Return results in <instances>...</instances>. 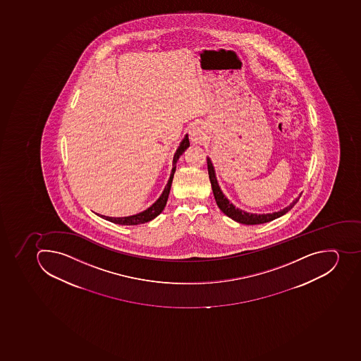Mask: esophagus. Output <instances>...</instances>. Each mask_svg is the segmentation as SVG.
Listing matches in <instances>:
<instances>
[{"label": "esophagus", "mask_w": 361, "mask_h": 361, "mask_svg": "<svg viewBox=\"0 0 361 361\" xmlns=\"http://www.w3.org/2000/svg\"><path fill=\"white\" fill-rule=\"evenodd\" d=\"M189 135H190L192 142L202 143L205 140V132H204L203 126L200 123L191 126L190 130H189Z\"/></svg>", "instance_id": "obj_1"}]
</instances>
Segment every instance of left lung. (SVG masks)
<instances>
[{
	"label": "left lung",
	"instance_id": "left-lung-1",
	"mask_svg": "<svg viewBox=\"0 0 361 361\" xmlns=\"http://www.w3.org/2000/svg\"><path fill=\"white\" fill-rule=\"evenodd\" d=\"M207 169H209V180H211L212 190L214 195L215 202L218 204L219 209L224 212L226 216L233 219L235 222L243 224H265V222H270V221L276 220V219L283 216L286 214L287 212L294 207L301 195L293 200V203L289 204L285 209H280L278 212H272V213H267V214H257V213H250V212L243 211V209L235 207L231 202H230L224 192L221 190L220 185H219L218 179L215 176L214 166L212 164L211 158L207 157Z\"/></svg>",
	"mask_w": 361,
	"mask_h": 361
}]
</instances>
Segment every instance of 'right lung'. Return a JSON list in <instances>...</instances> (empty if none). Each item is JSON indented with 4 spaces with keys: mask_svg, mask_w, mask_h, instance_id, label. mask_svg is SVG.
<instances>
[{
    "mask_svg": "<svg viewBox=\"0 0 361 361\" xmlns=\"http://www.w3.org/2000/svg\"><path fill=\"white\" fill-rule=\"evenodd\" d=\"M190 146L189 143L188 135H185V137L182 139L180 142L178 149H176L174 157H173V167L171 171L170 179L167 181L166 185H165L164 190L161 192V196L156 200L155 203L149 206L148 209L145 211L137 213V214L130 215V216H123V218H111V216H106V215L98 214L99 216H102L104 220L111 221L113 224H122V226H137V224H146L149 221L154 220L156 216L161 214L163 209H164L165 205H166L167 198H169V194H170L171 185H172L173 176L176 170V163L179 161L180 156L185 152V150Z\"/></svg>",
    "mask_w": 361,
    "mask_h": 361,
    "instance_id": "obj_1",
    "label": "right lung"
}]
</instances>
